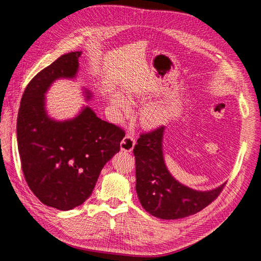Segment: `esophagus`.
<instances>
[{"mask_svg": "<svg viewBox=\"0 0 261 261\" xmlns=\"http://www.w3.org/2000/svg\"><path fill=\"white\" fill-rule=\"evenodd\" d=\"M134 145H136V141H134L133 137H131L130 134H127V136L123 138V140L120 143V148H121L122 152H129L130 153L133 150Z\"/></svg>", "mask_w": 261, "mask_h": 261, "instance_id": "1", "label": "esophagus"}]
</instances>
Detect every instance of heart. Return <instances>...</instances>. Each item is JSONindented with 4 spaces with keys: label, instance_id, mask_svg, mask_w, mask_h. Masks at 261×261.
<instances>
[{
    "label": "heart",
    "instance_id": "obj_1",
    "mask_svg": "<svg viewBox=\"0 0 261 261\" xmlns=\"http://www.w3.org/2000/svg\"><path fill=\"white\" fill-rule=\"evenodd\" d=\"M112 105L118 109V111H121L123 113L129 112L130 105L127 102V99L123 98L120 95H113L111 98ZM165 119V114L162 111L161 107H158L156 105H146L143 107L141 111V120L143 124L146 125V127L149 128H154L157 127L161 123H163Z\"/></svg>",
    "mask_w": 261,
    "mask_h": 261
}]
</instances>
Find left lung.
I'll return each instance as SVG.
<instances>
[{
	"mask_svg": "<svg viewBox=\"0 0 261 261\" xmlns=\"http://www.w3.org/2000/svg\"><path fill=\"white\" fill-rule=\"evenodd\" d=\"M165 127L143 133L133 148L136 157V190L142 207L164 220L194 215L220 194L225 183L214 190H193L176 181L165 164Z\"/></svg>",
	"mask_w": 261,
	"mask_h": 261,
	"instance_id": "1",
	"label": "left lung"
}]
</instances>
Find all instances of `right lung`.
I'll use <instances>...</instances> for the list:
<instances>
[{
  "label": "right lung",
  "instance_id": "right-lung-1",
  "mask_svg": "<svg viewBox=\"0 0 261 261\" xmlns=\"http://www.w3.org/2000/svg\"><path fill=\"white\" fill-rule=\"evenodd\" d=\"M82 52L62 55L24 90L17 117L18 152L28 187L42 203L60 210L78 207L90 197L105 164L119 152L124 131L83 106L71 119L47 115L45 94L58 79H74ZM86 100L90 90H83Z\"/></svg>",
  "mask_w": 261,
  "mask_h": 261
}]
</instances>
